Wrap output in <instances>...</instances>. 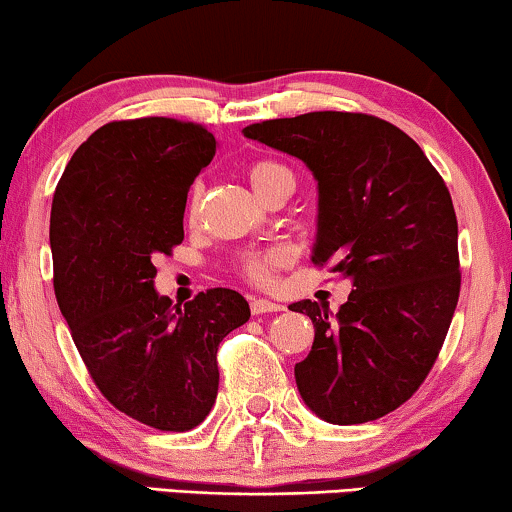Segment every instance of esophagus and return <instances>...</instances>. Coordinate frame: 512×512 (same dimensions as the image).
I'll return each instance as SVG.
<instances>
[{"label":"esophagus","instance_id":"34e87169","mask_svg":"<svg viewBox=\"0 0 512 512\" xmlns=\"http://www.w3.org/2000/svg\"><path fill=\"white\" fill-rule=\"evenodd\" d=\"M284 307L272 303V300H263V298H254L251 300V314H268V312H282Z\"/></svg>","mask_w":512,"mask_h":512}]
</instances>
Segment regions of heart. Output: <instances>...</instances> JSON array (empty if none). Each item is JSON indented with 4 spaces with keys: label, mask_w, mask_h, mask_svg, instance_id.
Returning <instances> with one entry per match:
<instances>
[{
    "label": "heart",
    "mask_w": 512,
    "mask_h": 512,
    "mask_svg": "<svg viewBox=\"0 0 512 512\" xmlns=\"http://www.w3.org/2000/svg\"><path fill=\"white\" fill-rule=\"evenodd\" d=\"M249 181L251 186L256 188V193L263 195L275 188L282 179H293L289 167H284L277 160H256V163L249 165ZM200 202V188H193L191 198H188V212H195ZM286 261V254L282 249H263V251H249V254H242L237 258V270L242 272L244 279H249L251 284H270L272 277H275V270Z\"/></svg>",
    "instance_id": "obj_1"
}]
</instances>
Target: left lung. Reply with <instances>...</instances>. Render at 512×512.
Wrapping results in <instances>:
<instances>
[{
    "label": "left lung",
    "instance_id": "1",
    "mask_svg": "<svg viewBox=\"0 0 512 512\" xmlns=\"http://www.w3.org/2000/svg\"><path fill=\"white\" fill-rule=\"evenodd\" d=\"M319 181L312 263L352 279L338 314L300 300L314 324L296 363L300 396L331 424L380 419L408 401L443 347L459 300L457 214L415 139L377 116L310 111L247 125Z\"/></svg>",
    "mask_w": 512,
    "mask_h": 512
}]
</instances>
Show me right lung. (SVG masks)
<instances>
[{
    "label": "right lung",
    "instance_id": "obj_1",
    "mask_svg": "<svg viewBox=\"0 0 512 512\" xmlns=\"http://www.w3.org/2000/svg\"><path fill=\"white\" fill-rule=\"evenodd\" d=\"M214 153L200 123L111 121L74 151L53 195V289L74 345L102 396L160 431L209 415L221 340L251 317L237 291L181 307L153 289V258L184 240L188 188Z\"/></svg>",
    "mask_w": 512,
    "mask_h": 512
}]
</instances>
